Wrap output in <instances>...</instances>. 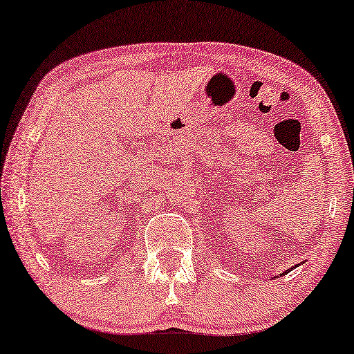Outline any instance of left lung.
Wrapping results in <instances>:
<instances>
[{
  "instance_id": "1",
  "label": "left lung",
  "mask_w": 354,
  "mask_h": 354,
  "mask_svg": "<svg viewBox=\"0 0 354 354\" xmlns=\"http://www.w3.org/2000/svg\"><path fill=\"white\" fill-rule=\"evenodd\" d=\"M302 263H304V261H302ZM296 268V266H295ZM290 271H293V268H290V269H287V271H283L282 274H280V276H285V274H288Z\"/></svg>"
}]
</instances>
